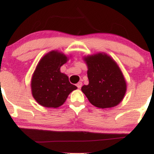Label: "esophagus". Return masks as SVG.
<instances>
[{
    "label": "esophagus",
    "instance_id": "obj_1",
    "mask_svg": "<svg viewBox=\"0 0 154 154\" xmlns=\"http://www.w3.org/2000/svg\"><path fill=\"white\" fill-rule=\"evenodd\" d=\"M77 88H79V89L81 88V87H82V83H81V82H79V83H77Z\"/></svg>",
    "mask_w": 154,
    "mask_h": 154
}]
</instances>
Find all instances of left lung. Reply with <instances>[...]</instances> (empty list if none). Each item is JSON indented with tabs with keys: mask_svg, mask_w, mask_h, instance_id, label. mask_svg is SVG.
Instances as JSON below:
<instances>
[{
	"mask_svg": "<svg viewBox=\"0 0 154 154\" xmlns=\"http://www.w3.org/2000/svg\"><path fill=\"white\" fill-rule=\"evenodd\" d=\"M88 70V85L82 87L92 105L106 109L116 106L125 95L127 85L117 63L105 53L84 57Z\"/></svg>",
	"mask_w": 154,
	"mask_h": 154,
	"instance_id": "8db88e82",
	"label": "left lung"
}]
</instances>
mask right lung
Returning <instances> with one entry per match:
<instances>
[{
  "label": "right lung",
  "instance_id": "add662e5",
  "mask_svg": "<svg viewBox=\"0 0 154 154\" xmlns=\"http://www.w3.org/2000/svg\"><path fill=\"white\" fill-rule=\"evenodd\" d=\"M67 60L62 52L51 51L43 56L37 64L32 77L31 89L32 97L41 106L59 107L64 104L68 95L77 89L60 70Z\"/></svg>",
  "mask_w": 154,
  "mask_h": 154
}]
</instances>
